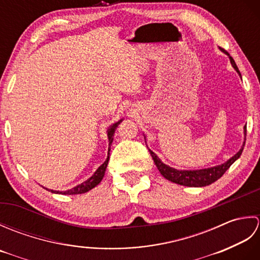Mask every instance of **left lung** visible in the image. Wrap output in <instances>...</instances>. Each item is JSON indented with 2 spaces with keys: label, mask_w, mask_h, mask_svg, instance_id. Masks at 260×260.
Segmentation results:
<instances>
[{
  "label": "left lung",
  "mask_w": 260,
  "mask_h": 260,
  "mask_svg": "<svg viewBox=\"0 0 260 260\" xmlns=\"http://www.w3.org/2000/svg\"><path fill=\"white\" fill-rule=\"evenodd\" d=\"M225 54H228V52H225L222 50ZM230 62L233 64V67L236 69L237 73L240 75V71L237 67V64L235 62V60L229 56ZM244 134H245V142H246V135H247V129L246 126L244 127ZM245 142L244 145L240 148V151L235 154V155L229 158L227 162H224L221 165H217V167L213 168H209V169H202V170H193V171H186V170H176L169 167V165L164 164L161 159L157 157V155L151 150H148L151 153V156L153 157V161L155 163L157 167L159 173H161L165 179L173 182V183L180 184V185H184V186H206L213 183V182L217 181L218 179L221 178V176L224 174L225 171H227L231 164H233L235 161H237L241 155L242 151H244V146H245Z\"/></svg>",
  "instance_id": "1"
}]
</instances>
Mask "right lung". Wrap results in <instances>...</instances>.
Instances as JSON below:
<instances>
[{
  "label": "right lung",
  "instance_id": "1",
  "mask_svg": "<svg viewBox=\"0 0 260 260\" xmlns=\"http://www.w3.org/2000/svg\"><path fill=\"white\" fill-rule=\"evenodd\" d=\"M123 119L118 120L117 123L113 124L112 126H109V128L107 129V136H108V142H109V146L112 145L113 143V140H114V133H115V129L117 128L118 124L120 123V121ZM109 151H110V147H108V156L106 158V161H105L101 167H99L97 169V171L95 173H93V175L91 176V178L88 179L87 181L82 182L81 184L77 185L75 187H73V189L70 190H67V191H54V190H49L51 191L52 193H59V194H81V193H85V192H88L89 190L93 189L96 185H98L99 183H101V181L103 180L104 175H105V171H106V168H107V164H108V161H109Z\"/></svg>",
  "mask_w": 260,
  "mask_h": 260
}]
</instances>
